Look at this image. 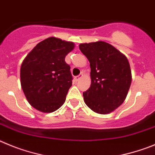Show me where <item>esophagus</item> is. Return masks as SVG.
<instances>
[{
    "label": "esophagus",
    "instance_id": "obj_1",
    "mask_svg": "<svg viewBox=\"0 0 155 155\" xmlns=\"http://www.w3.org/2000/svg\"><path fill=\"white\" fill-rule=\"evenodd\" d=\"M83 73H81V74H79V76H76V77H75V80L79 81V79H81V78L83 77Z\"/></svg>",
    "mask_w": 155,
    "mask_h": 155
}]
</instances>
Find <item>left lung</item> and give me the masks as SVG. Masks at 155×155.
Segmentation results:
<instances>
[{"label":"left lung","instance_id":"obj_1","mask_svg":"<svg viewBox=\"0 0 155 155\" xmlns=\"http://www.w3.org/2000/svg\"><path fill=\"white\" fill-rule=\"evenodd\" d=\"M79 49L90 62L91 85L83 93L85 104L95 113L110 114L124 102L132 76L128 59L103 41L82 43Z\"/></svg>","mask_w":155,"mask_h":155}]
</instances>
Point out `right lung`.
I'll list each match as a JSON object with an SVG mask.
<instances>
[{
	"instance_id": "1",
	"label": "right lung",
	"mask_w": 155,
	"mask_h": 155,
	"mask_svg": "<svg viewBox=\"0 0 155 155\" xmlns=\"http://www.w3.org/2000/svg\"><path fill=\"white\" fill-rule=\"evenodd\" d=\"M75 44L50 37L36 45L21 63V85L31 107L51 113L65 101L72 76L65 58Z\"/></svg>"
}]
</instances>
